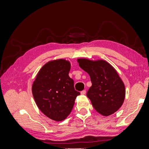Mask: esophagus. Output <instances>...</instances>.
Here are the masks:
<instances>
[{
	"mask_svg": "<svg viewBox=\"0 0 149 149\" xmlns=\"http://www.w3.org/2000/svg\"><path fill=\"white\" fill-rule=\"evenodd\" d=\"M85 94H86V90H83V91L81 92V95H84Z\"/></svg>",
	"mask_w": 149,
	"mask_h": 149,
	"instance_id": "esophagus-1",
	"label": "esophagus"
}]
</instances>
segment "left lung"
I'll use <instances>...</instances> for the list:
<instances>
[{"label": "left lung", "instance_id": "left-lung-1", "mask_svg": "<svg viewBox=\"0 0 149 149\" xmlns=\"http://www.w3.org/2000/svg\"><path fill=\"white\" fill-rule=\"evenodd\" d=\"M79 66L89 74L92 86L87 93L95 110L102 116L114 113L123 105L125 89L116 70L107 61L78 59Z\"/></svg>", "mask_w": 149, "mask_h": 149}]
</instances>
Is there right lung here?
Returning a JSON list of instances; mask_svg holds the SVG:
<instances>
[{
	"label": "right lung",
	"instance_id": "add662e5",
	"mask_svg": "<svg viewBox=\"0 0 149 149\" xmlns=\"http://www.w3.org/2000/svg\"><path fill=\"white\" fill-rule=\"evenodd\" d=\"M70 68V61L64 59L48 61L40 70L32 84L33 96L39 109L53 120L65 119L80 94L68 75Z\"/></svg>",
	"mask_w": 149,
	"mask_h": 149
}]
</instances>
